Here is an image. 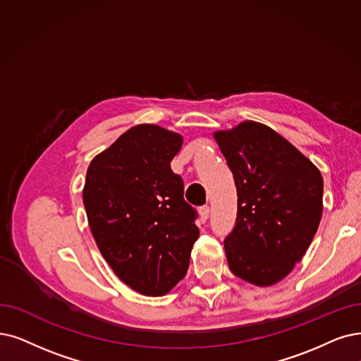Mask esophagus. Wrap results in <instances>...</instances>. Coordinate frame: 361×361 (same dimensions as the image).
<instances>
[{"instance_id": "esophagus-1", "label": "esophagus", "mask_w": 361, "mask_h": 361, "mask_svg": "<svg viewBox=\"0 0 361 361\" xmlns=\"http://www.w3.org/2000/svg\"><path fill=\"white\" fill-rule=\"evenodd\" d=\"M200 214H201V219L207 221L209 214H210V207H209V204H204V206L200 207Z\"/></svg>"}]
</instances>
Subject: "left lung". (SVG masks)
<instances>
[{
    "instance_id": "8db88e82",
    "label": "left lung",
    "mask_w": 361,
    "mask_h": 361,
    "mask_svg": "<svg viewBox=\"0 0 361 361\" xmlns=\"http://www.w3.org/2000/svg\"><path fill=\"white\" fill-rule=\"evenodd\" d=\"M214 139L238 197L235 225L224 240L229 269L256 286L276 284L305 255L319 228L322 173L264 124L244 121Z\"/></svg>"
}]
</instances>
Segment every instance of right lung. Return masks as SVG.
<instances>
[{"instance_id": "right-lung-1", "label": "right lung", "mask_w": 361, "mask_h": 361, "mask_svg": "<svg viewBox=\"0 0 361 361\" xmlns=\"http://www.w3.org/2000/svg\"><path fill=\"white\" fill-rule=\"evenodd\" d=\"M180 147V135L139 124L94 157L85 176L84 207L100 253L147 296L166 295L185 277L200 234L198 213L170 167Z\"/></svg>"}]
</instances>
